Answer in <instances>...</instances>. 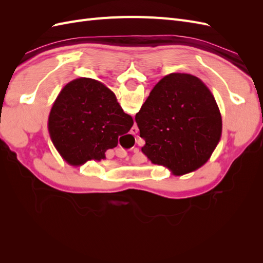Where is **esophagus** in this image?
I'll return each mask as SVG.
<instances>
[{"label":"esophagus","mask_w":263,"mask_h":263,"mask_svg":"<svg viewBox=\"0 0 263 263\" xmlns=\"http://www.w3.org/2000/svg\"><path fill=\"white\" fill-rule=\"evenodd\" d=\"M134 134H137L138 133V128H137V127L136 126H135V127H133V130H132Z\"/></svg>","instance_id":"1"}]
</instances>
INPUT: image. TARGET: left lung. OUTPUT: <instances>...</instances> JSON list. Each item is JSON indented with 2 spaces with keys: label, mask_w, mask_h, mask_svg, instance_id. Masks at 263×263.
Listing matches in <instances>:
<instances>
[{
  "label": "left lung",
  "mask_w": 263,
  "mask_h": 263,
  "mask_svg": "<svg viewBox=\"0 0 263 263\" xmlns=\"http://www.w3.org/2000/svg\"><path fill=\"white\" fill-rule=\"evenodd\" d=\"M135 119L146 141L142 153L174 176L202 166L221 135V116L212 92L200 79L187 73L162 78Z\"/></svg>",
  "instance_id": "obj_1"
}]
</instances>
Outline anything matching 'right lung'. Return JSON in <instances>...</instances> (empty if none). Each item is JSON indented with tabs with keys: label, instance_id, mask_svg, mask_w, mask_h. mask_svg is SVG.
Here are the masks:
<instances>
[{
	"label": "right lung",
	"instance_id": "right-lung-1",
	"mask_svg": "<svg viewBox=\"0 0 263 263\" xmlns=\"http://www.w3.org/2000/svg\"><path fill=\"white\" fill-rule=\"evenodd\" d=\"M134 121L115 94L100 81L80 78L68 83L51 107L48 130L60 156L72 165L105 159L107 149L129 132Z\"/></svg>",
	"mask_w": 263,
	"mask_h": 263
}]
</instances>
